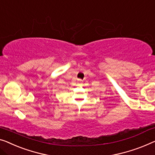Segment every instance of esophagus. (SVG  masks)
I'll use <instances>...</instances> for the list:
<instances>
[{"instance_id": "34e87169", "label": "esophagus", "mask_w": 155, "mask_h": 155, "mask_svg": "<svg viewBox=\"0 0 155 155\" xmlns=\"http://www.w3.org/2000/svg\"><path fill=\"white\" fill-rule=\"evenodd\" d=\"M77 83H78V84H81L82 81L81 80V79H78V81H77Z\"/></svg>"}]
</instances>
